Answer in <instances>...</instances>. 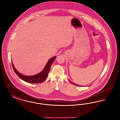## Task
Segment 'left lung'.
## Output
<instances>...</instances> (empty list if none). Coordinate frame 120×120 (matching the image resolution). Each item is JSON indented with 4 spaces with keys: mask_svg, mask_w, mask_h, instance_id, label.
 <instances>
[{
    "mask_svg": "<svg viewBox=\"0 0 120 120\" xmlns=\"http://www.w3.org/2000/svg\"><path fill=\"white\" fill-rule=\"evenodd\" d=\"M70 81V80H69ZM70 82L71 83H72V84H73L74 85H76V86H79V85H76V84H74V83H72V82H71V81H70Z\"/></svg>",
    "mask_w": 120,
    "mask_h": 120,
    "instance_id": "left-lung-1",
    "label": "left lung"
}]
</instances>
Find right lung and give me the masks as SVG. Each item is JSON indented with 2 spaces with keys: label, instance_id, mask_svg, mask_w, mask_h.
<instances>
[{
  "label": "right lung",
  "instance_id": "right-lung-1",
  "mask_svg": "<svg viewBox=\"0 0 120 120\" xmlns=\"http://www.w3.org/2000/svg\"><path fill=\"white\" fill-rule=\"evenodd\" d=\"M55 58L56 56L52 57L51 58L49 59L43 71L40 72V73L32 76L25 75L18 72L17 70L15 68L12 62H11L12 67L13 69V70L14 71V72L16 73L17 76L22 80L29 83H40L44 82L47 78L50 69L52 64L54 61Z\"/></svg>",
  "mask_w": 120,
  "mask_h": 120
}]
</instances>
